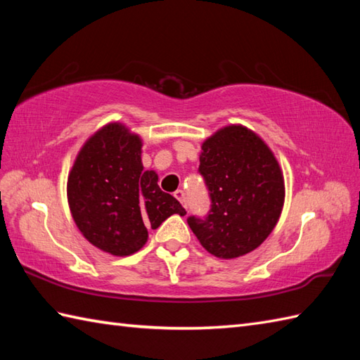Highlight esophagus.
Wrapping results in <instances>:
<instances>
[{
  "mask_svg": "<svg viewBox=\"0 0 360 360\" xmlns=\"http://www.w3.org/2000/svg\"><path fill=\"white\" fill-rule=\"evenodd\" d=\"M174 195V198L176 200H178L182 205H184V207L187 209V204H186V193H184V190H176V192L173 193Z\"/></svg>",
  "mask_w": 360,
  "mask_h": 360,
  "instance_id": "obj_1",
  "label": "esophagus"
}]
</instances>
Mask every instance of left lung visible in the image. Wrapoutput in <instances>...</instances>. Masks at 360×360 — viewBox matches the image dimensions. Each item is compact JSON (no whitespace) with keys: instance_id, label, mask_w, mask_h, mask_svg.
<instances>
[{"instance_id":"obj_1","label":"left lung","mask_w":360,"mask_h":360,"mask_svg":"<svg viewBox=\"0 0 360 360\" xmlns=\"http://www.w3.org/2000/svg\"><path fill=\"white\" fill-rule=\"evenodd\" d=\"M198 172L210 210L187 223L202 248L218 258L257 249L277 224L285 201L283 174L269 147L246 127H226L202 143Z\"/></svg>"}]
</instances>
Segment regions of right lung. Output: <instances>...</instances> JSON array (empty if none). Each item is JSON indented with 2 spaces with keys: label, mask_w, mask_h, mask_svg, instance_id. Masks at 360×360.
Here are the masks:
<instances>
[{
  "label": "right lung",
  "mask_w": 360,
  "mask_h": 360,
  "mask_svg": "<svg viewBox=\"0 0 360 360\" xmlns=\"http://www.w3.org/2000/svg\"><path fill=\"white\" fill-rule=\"evenodd\" d=\"M141 137L110 124L83 145L68 178V202L75 224L96 248L125 257L139 250L148 227L158 229L179 201L158 186V174L143 170Z\"/></svg>",
  "instance_id": "add662e5"
}]
</instances>
